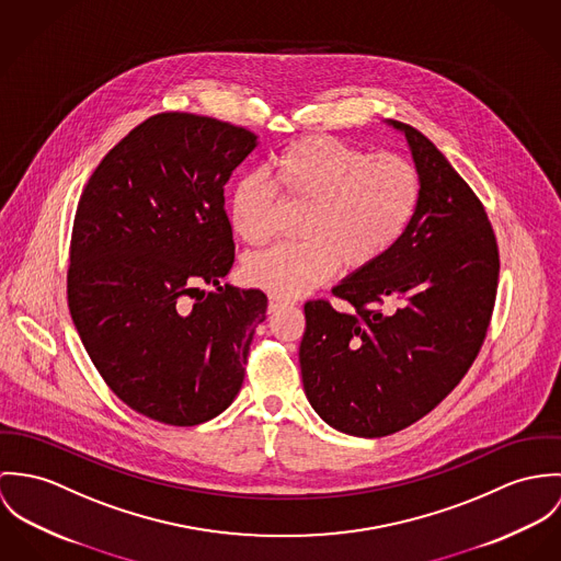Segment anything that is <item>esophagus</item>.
<instances>
[{
  "instance_id": "1",
  "label": "esophagus",
  "mask_w": 561,
  "mask_h": 561,
  "mask_svg": "<svg viewBox=\"0 0 561 561\" xmlns=\"http://www.w3.org/2000/svg\"><path fill=\"white\" fill-rule=\"evenodd\" d=\"M286 306H290L288 299L277 297V295H271V297H268V313H275V311L282 310V308H286Z\"/></svg>"
}]
</instances>
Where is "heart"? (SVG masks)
Wrapping results in <instances>:
<instances>
[{
	"instance_id": "obj_1",
	"label": "heart",
	"mask_w": 561,
	"mask_h": 561,
	"mask_svg": "<svg viewBox=\"0 0 561 561\" xmlns=\"http://www.w3.org/2000/svg\"><path fill=\"white\" fill-rule=\"evenodd\" d=\"M284 199L308 206L299 245L251 253L245 282L290 299L324 284L342 264L357 273L393 250L411 226L422 183L417 168L400 154H368L335 137L310 135L290 144L273 163ZM279 199L262 172L243 174L230 195L232 230L262 245L273 234Z\"/></svg>"
}]
</instances>
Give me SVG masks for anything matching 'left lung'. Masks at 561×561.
I'll return each instance as SVG.
<instances>
[{
	"label": "left lung",
	"instance_id": "obj_1",
	"mask_svg": "<svg viewBox=\"0 0 561 561\" xmlns=\"http://www.w3.org/2000/svg\"><path fill=\"white\" fill-rule=\"evenodd\" d=\"M407 137L420 172L417 213L370 268L329 301L306 304L299 348L311 409L335 431L387 436L415 424L462 380L495 308L499 251L482 202L417 128Z\"/></svg>",
	"mask_w": 561,
	"mask_h": 561
}]
</instances>
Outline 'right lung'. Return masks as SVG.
Listing matches in <instances>:
<instances>
[{
  "instance_id": "obj_1",
  "label": "right lung",
  "mask_w": 561,
  "mask_h": 561,
  "mask_svg": "<svg viewBox=\"0 0 561 561\" xmlns=\"http://www.w3.org/2000/svg\"><path fill=\"white\" fill-rule=\"evenodd\" d=\"M255 146L243 126L157 114L105 154L79 197L72 322L110 389L154 422H208L243 385L266 295L219 286L234 262L224 187Z\"/></svg>"
}]
</instances>
